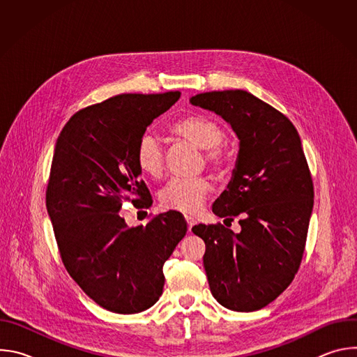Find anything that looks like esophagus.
Instances as JSON below:
<instances>
[{
    "mask_svg": "<svg viewBox=\"0 0 357 357\" xmlns=\"http://www.w3.org/2000/svg\"><path fill=\"white\" fill-rule=\"evenodd\" d=\"M185 219H186V223H188V229H189V231H190L192 226L195 225V219H193L192 216H185Z\"/></svg>",
    "mask_w": 357,
    "mask_h": 357,
    "instance_id": "esophagus-1",
    "label": "esophagus"
}]
</instances>
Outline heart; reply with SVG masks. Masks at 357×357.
<instances>
[{
    "mask_svg": "<svg viewBox=\"0 0 357 357\" xmlns=\"http://www.w3.org/2000/svg\"><path fill=\"white\" fill-rule=\"evenodd\" d=\"M169 131L195 146L203 149V160L213 171H223L227 164V155L223 146L226 134L219 123L202 114H188L169 127ZM135 160L139 169L151 176L160 178L165 168V155L161 141L152 134H145L137 146ZM211 183L205 176L172 178L161 190L160 202L167 211L195 213L200 209Z\"/></svg>",
    "mask_w": 357,
    "mask_h": 357,
    "instance_id": "obj_1",
    "label": "heart"
}]
</instances>
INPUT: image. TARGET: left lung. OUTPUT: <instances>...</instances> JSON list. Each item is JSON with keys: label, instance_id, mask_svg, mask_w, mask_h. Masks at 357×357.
Masks as SVG:
<instances>
[{"label": "left lung", "instance_id": "1", "mask_svg": "<svg viewBox=\"0 0 357 357\" xmlns=\"http://www.w3.org/2000/svg\"><path fill=\"white\" fill-rule=\"evenodd\" d=\"M190 103L222 116L240 138L233 181L213 213L238 218L241 231L192 227L206 244L211 292L227 310L259 311L292 282L307 243L314 183L301 138L285 114L244 90L200 93Z\"/></svg>", "mask_w": 357, "mask_h": 357}]
</instances>
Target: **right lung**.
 I'll return each instance as SVG.
<instances>
[{
	"label": "right lung",
	"instance_id": "obj_1",
	"mask_svg": "<svg viewBox=\"0 0 357 357\" xmlns=\"http://www.w3.org/2000/svg\"><path fill=\"white\" fill-rule=\"evenodd\" d=\"M181 91L119 94L75 113L61 131L46 209L69 275L101 308L138 314L164 288L162 267L188 225L169 211L128 227L124 203L152 205L135 152L145 130L168 112Z\"/></svg>",
	"mask_w": 357,
	"mask_h": 357
}]
</instances>
